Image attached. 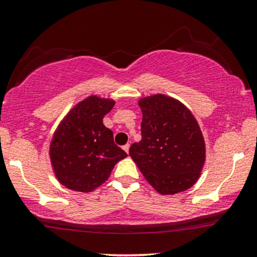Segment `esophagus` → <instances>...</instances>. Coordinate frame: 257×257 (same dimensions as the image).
<instances>
[{"label": "esophagus", "mask_w": 257, "mask_h": 257, "mask_svg": "<svg viewBox=\"0 0 257 257\" xmlns=\"http://www.w3.org/2000/svg\"><path fill=\"white\" fill-rule=\"evenodd\" d=\"M122 149H123V150H124V151H125L126 153H128V152H129V144H126V145H124V146H123V147H122Z\"/></svg>", "instance_id": "obj_1"}]
</instances>
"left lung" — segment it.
<instances>
[{
  "label": "left lung",
  "instance_id": "8db88e82",
  "mask_svg": "<svg viewBox=\"0 0 257 257\" xmlns=\"http://www.w3.org/2000/svg\"><path fill=\"white\" fill-rule=\"evenodd\" d=\"M143 112L141 140L129 156L149 184L163 196L188 190L205 163V141L186 106L164 94L139 99Z\"/></svg>",
  "mask_w": 257,
  "mask_h": 257
}]
</instances>
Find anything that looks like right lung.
Masks as SVG:
<instances>
[{
  "instance_id": "1",
  "label": "right lung",
  "mask_w": 257,
  "mask_h": 257,
  "mask_svg": "<svg viewBox=\"0 0 257 257\" xmlns=\"http://www.w3.org/2000/svg\"><path fill=\"white\" fill-rule=\"evenodd\" d=\"M113 106L114 100L90 95L73 106L55 129L49 158L55 178L69 190L91 192L126 157L102 123Z\"/></svg>"
}]
</instances>
